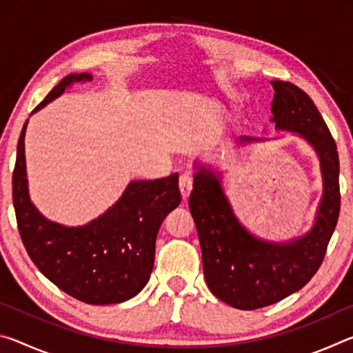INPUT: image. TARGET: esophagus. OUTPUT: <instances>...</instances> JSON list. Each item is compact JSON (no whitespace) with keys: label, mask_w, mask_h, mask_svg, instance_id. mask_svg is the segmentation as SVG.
Here are the masks:
<instances>
[{"label":"esophagus","mask_w":353,"mask_h":353,"mask_svg":"<svg viewBox=\"0 0 353 353\" xmlns=\"http://www.w3.org/2000/svg\"><path fill=\"white\" fill-rule=\"evenodd\" d=\"M191 188H193V181H191V177L181 176V179H179V190H181V194H182L183 201L188 199V196L191 193Z\"/></svg>","instance_id":"34e87169"}]
</instances>
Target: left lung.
Returning a JSON list of instances; mask_svg holds the SVG:
<instances>
[{
    "mask_svg": "<svg viewBox=\"0 0 353 353\" xmlns=\"http://www.w3.org/2000/svg\"><path fill=\"white\" fill-rule=\"evenodd\" d=\"M271 85L276 92L272 121L277 129L303 137L316 149L324 196L313 229L305 236L274 244L252 236L238 223L213 172L202 166L196 172L188 205L198 229L205 282L219 301L238 310L272 305L303 288L322 265L341 207L336 143L324 118L294 83L272 81Z\"/></svg>",
    "mask_w": 353,
    "mask_h": 353,
    "instance_id": "left-lung-1",
    "label": "left lung"
}]
</instances>
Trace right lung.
I'll return each mask as SVG.
<instances>
[{
	"mask_svg": "<svg viewBox=\"0 0 353 353\" xmlns=\"http://www.w3.org/2000/svg\"><path fill=\"white\" fill-rule=\"evenodd\" d=\"M85 81H92L88 73L63 77L32 112ZM26 124L17 145L12 199L28 255L48 280L81 302L107 305L137 296L151 277L160 225L181 204L179 176L130 182L115 205L83 227L56 224L41 216L29 199Z\"/></svg>",
	"mask_w": 353,
	"mask_h": 353,
	"instance_id": "right-lung-1",
	"label": "right lung"
}]
</instances>
